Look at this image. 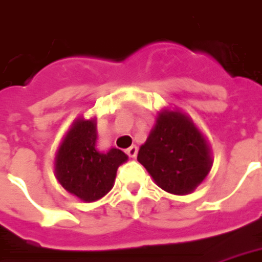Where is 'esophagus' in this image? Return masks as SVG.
<instances>
[{"label": "esophagus", "instance_id": "esophagus-1", "mask_svg": "<svg viewBox=\"0 0 262 262\" xmlns=\"http://www.w3.org/2000/svg\"><path fill=\"white\" fill-rule=\"evenodd\" d=\"M125 153H127L129 157H137V155H138V147L135 146V145H133V146L128 147V149L125 150Z\"/></svg>", "mask_w": 262, "mask_h": 262}]
</instances>
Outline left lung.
<instances>
[{"mask_svg": "<svg viewBox=\"0 0 262 262\" xmlns=\"http://www.w3.org/2000/svg\"><path fill=\"white\" fill-rule=\"evenodd\" d=\"M138 161L157 186L172 194L192 193L211 170L210 147L193 121L178 110H163Z\"/></svg>", "mask_w": 262, "mask_h": 262, "instance_id": "left-lung-1", "label": "left lung"}]
</instances>
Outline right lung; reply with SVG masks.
Here are the masks:
<instances>
[{"label": "right lung", "instance_id": "obj_1", "mask_svg": "<svg viewBox=\"0 0 262 262\" xmlns=\"http://www.w3.org/2000/svg\"><path fill=\"white\" fill-rule=\"evenodd\" d=\"M95 120L78 119L66 134L55 160V174L64 189L82 202L103 198L113 185L117 168L128 156L120 149L96 150Z\"/></svg>", "mask_w": 262, "mask_h": 262}]
</instances>
